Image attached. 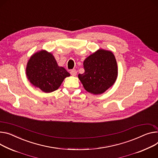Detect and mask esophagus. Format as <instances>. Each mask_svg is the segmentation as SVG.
I'll return each mask as SVG.
<instances>
[{"mask_svg": "<svg viewBox=\"0 0 158 158\" xmlns=\"http://www.w3.org/2000/svg\"><path fill=\"white\" fill-rule=\"evenodd\" d=\"M77 73V71L75 69H72V70L70 71V74L72 76H76Z\"/></svg>", "mask_w": 158, "mask_h": 158, "instance_id": "1", "label": "esophagus"}]
</instances>
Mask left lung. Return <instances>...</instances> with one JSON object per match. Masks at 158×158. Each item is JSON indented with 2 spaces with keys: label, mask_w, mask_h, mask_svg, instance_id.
Wrapping results in <instances>:
<instances>
[{
  "label": "left lung",
  "mask_w": 158,
  "mask_h": 158,
  "mask_svg": "<svg viewBox=\"0 0 158 158\" xmlns=\"http://www.w3.org/2000/svg\"><path fill=\"white\" fill-rule=\"evenodd\" d=\"M83 64L85 72L78 77L85 90L90 94H103L117 79V62L110 51L100 48L85 59Z\"/></svg>",
  "instance_id": "8db88e82"
}]
</instances>
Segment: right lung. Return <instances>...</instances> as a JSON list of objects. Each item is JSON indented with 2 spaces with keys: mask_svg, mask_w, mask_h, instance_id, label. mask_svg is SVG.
<instances>
[{
  "mask_svg": "<svg viewBox=\"0 0 158 158\" xmlns=\"http://www.w3.org/2000/svg\"><path fill=\"white\" fill-rule=\"evenodd\" d=\"M26 74L29 81L45 93L59 89L64 78L70 74L62 66H59L51 52L41 50L33 54L28 60Z\"/></svg>",
  "mask_w": 158,
  "mask_h": 158,
  "instance_id": "add662e5",
  "label": "right lung"
}]
</instances>
